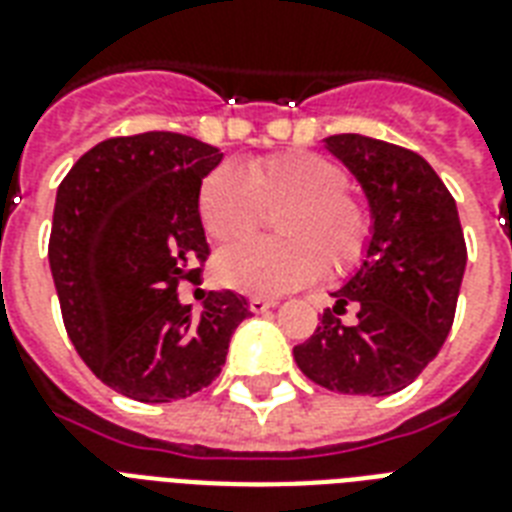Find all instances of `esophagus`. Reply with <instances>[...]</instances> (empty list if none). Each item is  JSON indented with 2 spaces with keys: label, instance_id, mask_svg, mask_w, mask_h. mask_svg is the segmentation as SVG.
<instances>
[{
  "label": "esophagus",
  "instance_id": "34e87169",
  "mask_svg": "<svg viewBox=\"0 0 512 512\" xmlns=\"http://www.w3.org/2000/svg\"><path fill=\"white\" fill-rule=\"evenodd\" d=\"M275 305H278L275 299H264V297H251V302H248L251 313H267V310H272Z\"/></svg>",
  "mask_w": 512,
  "mask_h": 512
}]
</instances>
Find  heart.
<instances>
[{"mask_svg": "<svg viewBox=\"0 0 512 512\" xmlns=\"http://www.w3.org/2000/svg\"><path fill=\"white\" fill-rule=\"evenodd\" d=\"M348 175L340 164L310 151H288L210 169L197 194L205 232L218 242L251 234L264 210H280L272 229L280 240H242L218 253V283L278 297L310 286L326 267L343 278L364 259L372 237L370 210L345 191Z\"/></svg>", "mask_w": 512, "mask_h": 512, "instance_id": "1", "label": "heart"}]
</instances>
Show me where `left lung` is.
<instances>
[{"label":"left lung","mask_w":512,"mask_h":512,"mask_svg":"<svg viewBox=\"0 0 512 512\" xmlns=\"http://www.w3.org/2000/svg\"><path fill=\"white\" fill-rule=\"evenodd\" d=\"M326 151L343 161L370 202L372 237L310 340L294 348L307 378L340 394L388 397L424 372L451 332L467 245L451 191L418 153L364 134H334ZM357 305V324L334 312Z\"/></svg>","instance_id":"8db88e82"}]
</instances>
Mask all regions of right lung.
Segmentation results:
<instances>
[{
  "label": "right lung",
  "instance_id": "add662e5",
  "mask_svg": "<svg viewBox=\"0 0 512 512\" xmlns=\"http://www.w3.org/2000/svg\"><path fill=\"white\" fill-rule=\"evenodd\" d=\"M221 159L186 134L113 137L56 191L48 259L69 340L96 378L137 402L210 386L251 315L234 291H210L202 313L178 299L210 253L197 194Z\"/></svg>",
  "mask_w": 512,
  "mask_h": 512
}]
</instances>
